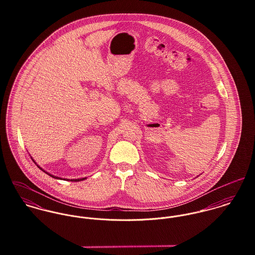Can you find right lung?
Masks as SVG:
<instances>
[{
    "instance_id": "1",
    "label": "right lung",
    "mask_w": 255,
    "mask_h": 255,
    "mask_svg": "<svg viewBox=\"0 0 255 255\" xmlns=\"http://www.w3.org/2000/svg\"><path fill=\"white\" fill-rule=\"evenodd\" d=\"M38 167H39V166H38ZM39 168H40V167H39ZM40 169H41V168H40ZM41 170H42V169H41ZM44 172H45V171H44ZM45 173H46V172H45ZM47 174H48V173H47ZM48 175H50V174H48ZM50 176H51V177H53V178H55V179H60V178H58V177H54V176H52V175H50ZM85 179H86V178H83V179H77V180H71V182H79V181H83V180H85ZM68 181H69V180H68Z\"/></svg>"
}]
</instances>
